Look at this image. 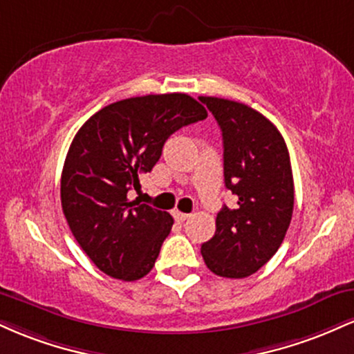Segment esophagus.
I'll list each match as a JSON object with an SVG mask.
<instances>
[{
  "instance_id": "esophagus-1",
  "label": "esophagus",
  "mask_w": 354,
  "mask_h": 354,
  "mask_svg": "<svg viewBox=\"0 0 354 354\" xmlns=\"http://www.w3.org/2000/svg\"><path fill=\"white\" fill-rule=\"evenodd\" d=\"M173 216H174V219H176V221H186V219H188L191 214H188V213H181V211H174L173 213Z\"/></svg>"
}]
</instances>
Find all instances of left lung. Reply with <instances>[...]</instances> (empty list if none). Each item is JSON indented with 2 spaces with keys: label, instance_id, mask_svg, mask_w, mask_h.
Segmentation results:
<instances>
[{
  "label": "left lung",
  "instance_id": "8db88e82",
  "mask_svg": "<svg viewBox=\"0 0 354 354\" xmlns=\"http://www.w3.org/2000/svg\"><path fill=\"white\" fill-rule=\"evenodd\" d=\"M223 133L225 185L236 208L223 206L216 231L201 245L206 266L223 278H246L265 266L290 228L295 185L281 133L248 104L200 96Z\"/></svg>",
  "mask_w": 354,
  "mask_h": 354
}]
</instances>
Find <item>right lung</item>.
<instances>
[{"label":"right lung","mask_w":354,"mask_h":354,"mask_svg":"<svg viewBox=\"0 0 354 354\" xmlns=\"http://www.w3.org/2000/svg\"><path fill=\"white\" fill-rule=\"evenodd\" d=\"M208 116L185 93L136 96L95 113L80 128L61 173V206L73 236L103 273L135 281L151 271L173 218L128 193L160 160L174 131Z\"/></svg>","instance_id":"obj_1"}]
</instances>
